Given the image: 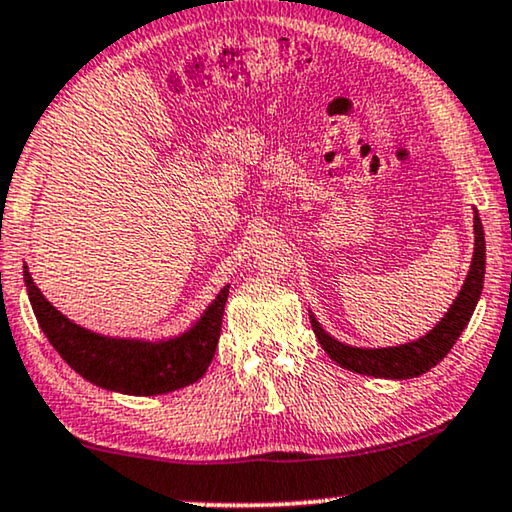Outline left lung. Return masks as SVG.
Instances as JSON below:
<instances>
[{
    "mask_svg": "<svg viewBox=\"0 0 512 512\" xmlns=\"http://www.w3.org/2000/svg\"><path fill=\"white\" fill-rule=\"evenodd\" d=\"M482 283H485V231H482V222L475 213V252L468 278L463 283L459 297L454 299L452 309L445 313V318L426 337L412 344L391 346V349H356V346H346L332 339L313 316L311 327L327 356L344 370L367 374V377L412 379L428 372L447 356L463 332V327L468 325L475 306H478Z\"/></svg>",
    "mask_w": 512,
    "mask_h": 512,
    "instance_id": "1",
    "label": "left lung"
}]
</instances>
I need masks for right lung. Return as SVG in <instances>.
Here are the masks:
<instances>
[{"label":"right lung","instance_id":"add662e5","mask_svg":"<svg viewBox=\"0 0 512 512\" xmlns=\"http://www.w3.org/2000/svg\"><path fill=\"white\" fill-rule=\"evenodd\" d=\"M27 295L39 327L67 365L95 386L126 395H159L194 384L206 374L215 346L220 342L222 313L229 297L224 285L199 323L170 342H133L107 339L74 325L46 302L34 285L30 271H23Z\"/></svg>","mask_w":512,"mask_h":512}]
</instances>
